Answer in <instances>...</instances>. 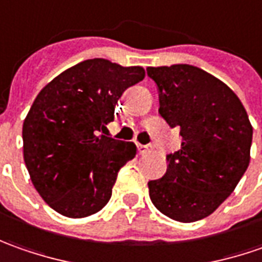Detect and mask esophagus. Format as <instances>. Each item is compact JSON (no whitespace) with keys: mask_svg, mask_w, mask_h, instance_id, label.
Masks as SVG:
<instances>
[{"mask_svg":"<svg viewBox=\"0 0 262 262\" xmlns=\"http://www.w3.org/2000/svg\"><path fill=\"white\" fill-rule=\"evenodd\" d=\"M150 149H152L150 145H140V143H138V150H139V154H146Z\"/></svg>","mask_w":262,"mask_h":262,"instance_id":"esophagus-1","label":"esophagus"}]
</instances>
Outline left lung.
Returning <instances> with one entry per match:
<instances>
[{
  "label": "left lung",
  "instance_id": "8db88e82",
  "mask_svg": "<svg viewBox=\"0 0 262 262\" xmlns=\"http://www.w3.org/2000/svg\"><path fill=\"white\" fill-rule=\"evenodd\" d=\"M159 90V114L178 127L181 148L168 154L165 176L149 181V197L178 222L212 214L249 165L252 127L236 94L193 65L148 68Z\"/></svg>",
  "mask_w": 262,
  "mask_h": 262
}]
</instances>
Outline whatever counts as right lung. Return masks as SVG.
Masks as SVG:
<instances>
[{"label": "right lung", "instance_id": "obj_1", "mask_svg": "<svg viewBox=\"0 0 262 262\" xmlns=\"http://www.w3.org/2000/svg\"><path fill=\"white\" fill-rule=\"evenodd\" d=\"M145 78L142 67L86 59L50 81L23 124L24 162L41 199L68 217L100 212L119 169L136 155L133 142L98 135L116 104Z\"/></svg>", "mask_w": 262, "mask_h": 262}]
</instances>
